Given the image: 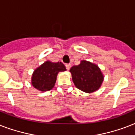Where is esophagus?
Returning a JSON list of instances; mask_svg holds the SVG:
<instances>
[{"mask_svg":"<svg viewBox=\"0 0 135 135\" xmlns=\"http://www.w3.org/2000/svg\"><path fill=\"white\" fill-rule=\"evenodd\" d=\"M71 66V65L70 64H66V69H67L68 71L70 69Z\"/></svg>","mask_w":135,"mask_h":135,"instance_id":"obj_1","label":"esophagus"}]
</instances>
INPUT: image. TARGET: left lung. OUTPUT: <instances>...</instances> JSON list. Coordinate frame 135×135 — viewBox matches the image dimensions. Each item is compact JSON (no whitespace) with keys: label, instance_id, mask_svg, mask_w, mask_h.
I'll use <instances>...</instances> for the list:
<instances>
[{"label":"left lung","instance_id":"8db88e82","mask_svg":"<svg viewBox=\"0 0 135 135\" xmlns=\"http://www.w3.org/2000/svg\"><path fill=\"white\" fill-rule=\"evenodd\" d=\"M75 86L83 92L92 93L102 86L104 76L98 66L86 60H81L69 71Z\"/></svg>","mask_w":135,"mask_h":135}]
</instances>
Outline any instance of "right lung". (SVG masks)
<instances>
[{
    "label": "right lung",
    "mask_w": 135,
    "mask_h": 135,
    "mask_svg": "<svg viewBox=\"0 0 135 135\" xmlns=\"http://www.w3.org/2000/svg\"><path fill=\"white\" fill-rule=\"evenodd\" d=\"M66 70L65 66L61 61H45L33 72L31 85L41 92L49 91L55 86L58 73Z\"/></svg>",
    "instance_id": "1"
}]
</instances>
